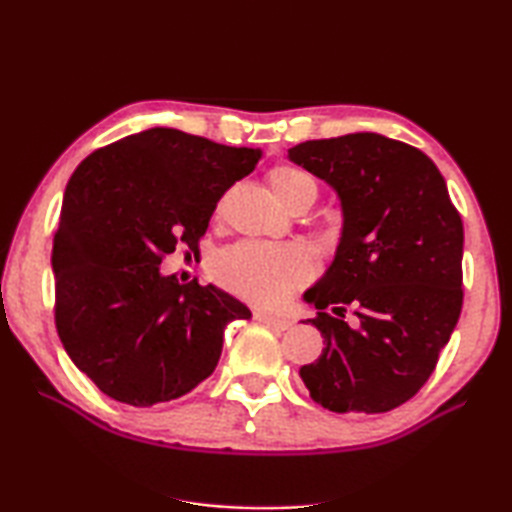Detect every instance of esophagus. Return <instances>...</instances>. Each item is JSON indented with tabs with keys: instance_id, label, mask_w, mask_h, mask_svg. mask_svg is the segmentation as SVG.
Segmentation results:
<instances>
[{
	"instance_id": "obj_1",
	"label": "esophagus",
	"mask_w": 512,
	"mask_h": 512,
	"mask_svg": "<svg viewBox=\"0 0 512 512\" xmlns=\"http://www.w3.org/2000/svg\"><path fill=\"white\" fill-rule=\"evenodd\" d=\"M255 320H259V323H264V325L273 327V329H280V332H284V329L291 327V323H289L287 318L266 314V311H255Z\"/></svg>"
}]
</instances>
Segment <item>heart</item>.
<instances>
[{"instance_id":"obj_1","label":"heart","mask_w":512,"mask_h":512,"mask_svg":"<svg viewBox=\"0 0 512 512\" xmlns=\"http://www.w3.org/2000/svg\"><path fill=\"white\" fill-rule=\"evenodd\" d=\"M268 189L284 210L314 205L318 183L296 164H275L266 173ZM212 273L225 289L248 300L275 302L300 287L311 275V259L298 246H232L214 259Z\"/></svg>"}]
</instances>
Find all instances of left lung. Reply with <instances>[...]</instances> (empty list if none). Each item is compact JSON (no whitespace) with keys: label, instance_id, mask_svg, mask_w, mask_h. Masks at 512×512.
Here are the masks:
<instances>
[{"label":"left lung","instance_id":"8db88e82","mask_svg":"<svg viewBox=\"0 0 512 512\" xmlns=\"http://www.w3.org/2000/svg\"><path fill=\"white\" fill-rule=\"evenodd\" d=\"M289 160L334 187L343 210L334 262L305 293L325 348L300 377L323 409L393 411L431 377L461 316V214L431 158L391 137L309 140Z\"/></svg>","mask_w":512,"mask_h":512}]
</instances>
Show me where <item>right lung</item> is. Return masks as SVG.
Listing matches in <instances>:
<instances>
[{"mask_svg": "<svg viewBox=\"0 0 512 512\" xmlns=\"http://www.w3.org/2000/svg\"><path fill=\"white\" fill-rule=\"evenodd\" d=\"M259 149L149 128L88 155L69 178L51 266L56 329L74 366L131 406L176 400L214 372L223 329L250 309L162 275L164 255L198 253L216 203Z\"/></svg>", "mask_w": 512, "mask_h": 512, "instance_id": "1", "label": "right lung"}]
</instances>
